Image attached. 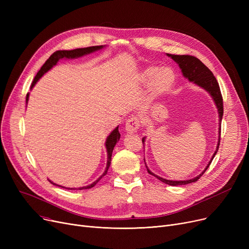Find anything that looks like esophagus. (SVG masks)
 <instances>
[{"instance_id":"34e87169","label":"esophagus","mask_w":249,"mask_h":249,"mask_svg":"<svg viewBox=\"0 0 249 249\" xmlns=\"http://www.w3.org/2000/svg\"><path fill=\"white\" fill-rule=\"evenodd\" d=\"M141 124V121L138 117H131L129 118V119L126 121L125 124V129L128 133H134L136 132L137 130L139 129Z\"/></svg>"}]
</instances>
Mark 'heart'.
I'll return each instance as SVG.
<instances>
[{
  "mask_svg": "<svg viewBox=\"0 0 249 249\" xmlns=\"http://www.w3.org/2000/svg\"><path fill=\"white\" fill-rule=\"evenodd\" d=\"M144 82H151L153 97H160L171 90L176 85L177 75L171 68H160L158 65H149L142 72Z\"/></svg>",
  "mask_w": 249,
  "mask_h": 249,
  "instance_id": "b5f03b06",
  "label": "heart"
}]
</instances>
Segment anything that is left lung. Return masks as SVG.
<instances>
[{
	"label": "left lung",
	"instance_id": "left-lung-1",
	"mask_svg": "<svg viewBox=\"0 0 249 249\" xmlns=\"http://www.w3.org/2000/svg\"><path fill=\"white\" fill-rule=\"evenodd\" d=\"M166 55L169 56V57H172L178 64V67L181 70L182 74H184V76L186 78H188L190 82H193L194 84L203 88L204 89H206L208 91L209 94L211 95V97L213 98V100L216 104V107L218 109L219 122H221L222 117H223V99H222L219 84L216 80V77L214 76L213 72L210 70H209L200 59H198L197 57H195V56H192V55H175V54H169V53H167ZM219 125H221V123H219ZM220 130H221V126H219V139H218V145H217L216 151L213 154L211 160L209 161L208 165L204 169V172H202V174L199 175L198 177H196V178H191V179H188V180H169V179H165V178H162L159 176L154 175L153 173H151L149 171L148 167L146 166L148 174L154 176L155 178H158L160 180H161L162 182H164V184L169 185V186L188 185V184H192V182L197 181L204 175V173L207 171L208 167L210 166L213 159L215 158V155L218 151V148H219V145H220V132H221ZM144 141H145V138H142L143 144H144Z\"/></svg>",
	"mask_w": 249,
	"mask_h": 249
}]
</instances>
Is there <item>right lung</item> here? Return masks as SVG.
I'll list each match as a JSON object with an SVG mask.
<instances>
[{
    "label": "right lung",
    "mask_w": 249,
    "mask_h": 249,
    "mask_svg": "<svg viewBox=\"0 0 249 249\" xmlns=\"http://www.w3.org/2000/svg\"><path fill=\"white\" fill-rule=\"evenodd\" d=\"M104 46L103 45H99V46H89V47H85V48H76V49H73V50H57L55 51L54 53H52L50 55V57L45 61V63L42 65L40 71H39L37 72V74L35 75L34 80L31 84V89L35 86V84L39 81V78H40L45 72H47L53 65H55L57 63V61L61 58H77V57H81V56H84L86 54H89L91 53V52L94 51H97V50H100L102 49ZM29 100V94H27V96H26V102H27ZM120 139V133H119V130H118V127H116L113 131L111 132V134L107 137V140H106V143H105V145H106V149H107V154H108V160H107V166H106V169H105L104 174L97 179L95 180L93 184H90L89 186H86V187H82L78 190H86V189H90L95 187V185H97V182L105 176L107 175V172L108 169L110 167V164H111V158H112V152H113V149L116 145V143L119 141ZM49 180V179H48ZM51 184H53L55 186H58L56 184H54V182H52L51 180H49ZM58 187H61V186H58ZM61 188H64V187H61ZM64 189H68V188H64ZM69 190H74V189H69Z\"/></svg>",
    "instance_id": "1"
}]
</instances>
